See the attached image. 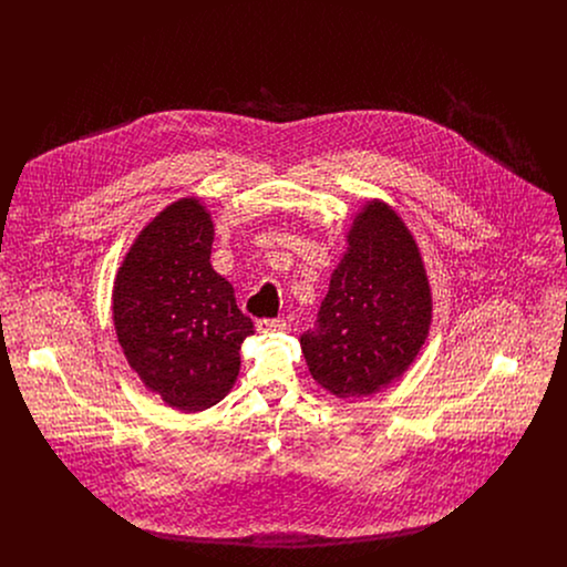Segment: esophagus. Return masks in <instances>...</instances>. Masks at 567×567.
Listing matches in <instances>:
<instances>
[{
  "instance_id": "obj_1",
  "label": "esophagus",
  "mask_w": 567,
  "mask_h": 567,
  "mask_svg": "<svg viewBox=\"0 0 567 567\" xmlns=\"http://www.w3.org/2000/svg\"><path fill=\"white\" fill-rule=\"evenodd\" d=\"M285 329V321L282 319H261L257 321V331L259 333H276Z\"/></svg>"
}]
</instances>
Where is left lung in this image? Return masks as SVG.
Instances as JSON below:
<instances>
[{
    "label": "left lung",
    "instance_id": "obj_1",
    "mask_svg": "<svg viewBox=\"0 0 567 567\" xmlns=\"http://www.w3.org/2000/svg\"><path fill=\"white\" fill-rule=\"evenodd\" d=\"M347 244L319 324L299 340L312 378L340 400L374 395L404 377L430 336L433 312L419 244L389 204L368 199Z\"/></svg>",
    "mask_w": 567,
    "mask_h": 567
}]
</instances>
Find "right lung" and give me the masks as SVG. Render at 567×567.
<instances>
[{"instance_id": "add662e5", "label": "right lung", "mask_w": 567, "mask_h": 567, "mask_svg": "<svg viewBox=\"0 0 567 567\" xmlns=\"http://www.w3.org/2000/svg\"><path fill=\"white\" fill-rule=\"evenodd\" d=\"M213 243L206 204L181 197L144 225L112 287V321L130 368L181 412H202L231 391L243 342L255 333L210 264Z\"/></svg>"}]
</instances>
